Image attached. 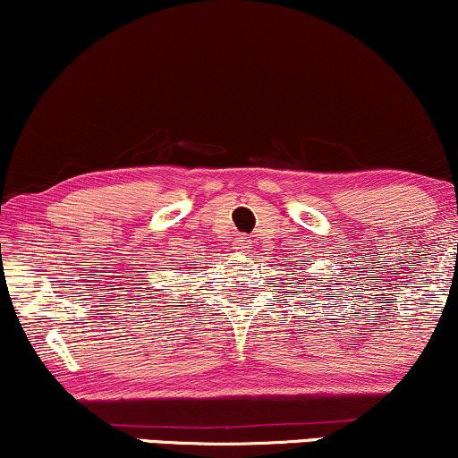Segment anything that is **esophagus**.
Masks as SVG:
<instances>
[{
	"mask_svg": "<svg viewBox=\"0 0 458 458\" xmlns=\"http://www.w3.org/2000/svg\"><path fill=\"white\" fill-rule=\"evenodd\" d=\"M233 245H234V250H236V251H243V253L251 251V241L247 239V236H236Z\"/></svg>",
	"mask_w": 458,
	"mask_h": 458,
	"instance_id": "obj_1",
	"label": "esophagus"
}]
</instances>
